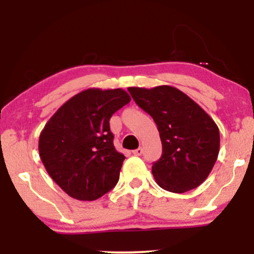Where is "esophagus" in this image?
Here are the masks:
<instances>
[{
    "label": "esophagus",
    "instance_id": "obj_1",
    "mask_svg": "<svg viewBox=\"0 0 254 254\" xmlns=\"http://www.w3.org/2000/svg\"><path fill=\"white\" fill-rule=\"evenodd\" d=\"M142 152H143V149L142 148H137V149H135V150H133V154L135 156H141Z\"/></svg>",
    "mask_w": 254,
    "mask_h": 254
}]
</instances>
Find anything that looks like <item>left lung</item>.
I'll return each mask as SVG.
<instances>
[{
    "instance_id": "1",
    "label": "left lung",
    "mask_w": 254,
    "mask_h": 254,
    "mask_svg": "<svg viewBox=\"0 0 254 254\" xmlns=\"http://www.w3.org/2000/svg\"><path fill=\"white\" fill-rule=\"evenodd\" d=\"M128 91L157 125L163 152L152 164L156 183L172 193H184L201 185L220 151V130L215 121L173 86H131Z\"/></svg>"
}]
</instances>
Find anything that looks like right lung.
<instances>
[{
    "label": "right lung",
    "instance_id": "obj_1",
    "mask_svg": "<svg viewBox=\"0 0 254 254\" xmlns=\"http://www.w3.org/2000/svg\"><path fill=\"white\" fill-rule=\"evenodd\" d=\"M129 102L123 89H88L65 102L45 125L39 136L41 162L69 196L93 201L117 185L125 156L114 148L110 119Z\"/></svg>",
    "mask_w": 254,
    "mask_h": 254
}]
</instances>
